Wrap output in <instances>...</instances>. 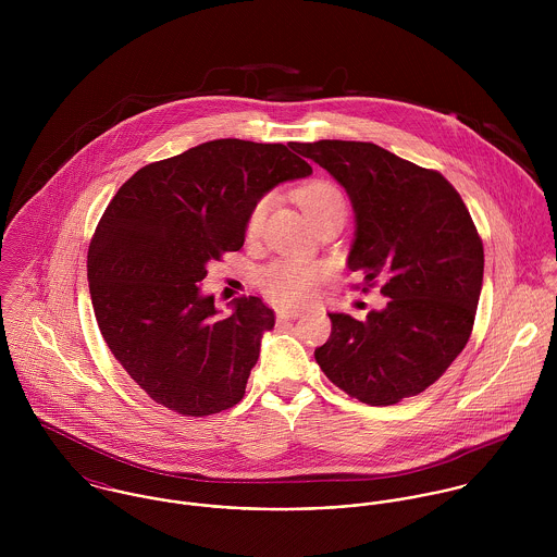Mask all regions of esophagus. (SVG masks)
Masks as SVG:
<instances>
[{"instance_id":"esophagus-1","label":"esophagus","mask_w":557,"mask_h":557,"mask_svg":"<svg viewBox=\"0 0 557 557\" xmlns=\"http://www.w3.org/2000/svg\"><path fill=\"white\" fill-rule=\"evenodd\" d=\"M300 315H302V311H298V309H285V307L276 309V319L278 321H289V319H298Z\"/></svg>"}]
</instances>
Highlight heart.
<instances>
[{"label": "heart", "mask_w": 557, "mask_h": 557, "mask_svg": "<svg viewBox=\"0 0 557 557\" xmlns=\"http://www.w3.org/2000/svg\"><path fill=\"white\" fill-rule=\"evenodd\" d=\"M298 201L307 212V216L313 221L330 206L343 203V195L336 186L327 182H311L305 188H300ZM270 203H272V195H263L250 206L244 223V234L248 238H255L261 232ZM327 274H330V268L323 263L302 261V259H276L259 270L257 283L272 302L285 305V307H302L315 300L319 287L327 278Z\"/></svg>", "instance_id": "obj_1"}]
</instances>
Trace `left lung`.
<instances>
[{"label": "left lung", "mask_w": 557, "mask_h": 557, "mask_svg": "<svg viewBox=\"0 0 557 557\" xmlns=\"http://www.w3.org/2000/svg\"><path fill=\"white\" fill-rule=\"evenodd\" d=\"M294 150L347 190L356 214L347 265L367 287L382 278L391 298L362 321L327 313L321 371L367 405L420 395L463 351L476 318L484 250L461 195L440 171L375 144L321 139Z\"/></svg>", "instance_id": "1"}]
</instances>
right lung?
Returning a JSON list of instances; mask_svg holds the SVG:
<instances>
[{
	"instance_id": "obj_1",
	"label": "right lung",
	"mask_w": 557,
	"mask_h": 557,
	"mask_svg": "<svg viewBox=\"0 0 557 557\" xmlns=\"http://www.w3.org/2000/svg\"><path fill=\"white\" fill-rule=\"evenodd\" d=\"M296 144L216 139L150 162L122 184L87 250L100 334L131 380L162 407L210 416L244 397L274 311L261 298L219 315L199 283L244 244L250 206L313 173Z\"/></svg>"
}]
</instances>
